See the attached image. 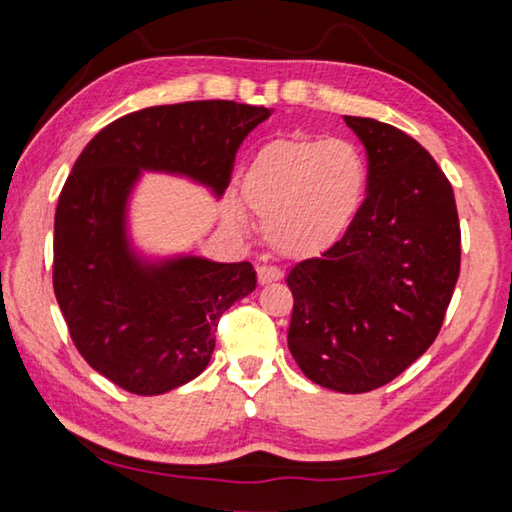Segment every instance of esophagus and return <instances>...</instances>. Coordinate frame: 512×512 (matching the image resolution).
Segmentation results:
<instances>
[{
  "instance_id": "obj_1",
  "label": "esophagus",
  "mask_w": 512,
  "mask_h": 512,
  "mask_svg": "<svg viewBox=\"0 0 512 512\" xmlns=\"http://www.w3.org/2000/svg\"><path fill=\"white\" fill-rule=\"evenodd\" d=\"M282 277V271L280 268L275 266H259L257 268V280L259 284H271V282H277Z\"/></svg>"
}]
</instances>
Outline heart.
Here are the masks:
<instances>
[{"instance_id":"obj_1","label":"heart","mask_w":512,"mask_h":512,"mask_svg":"<svg viewBox=\"0 0 512 512\" xmlns=\"http://www.w3.org/2000/svg\"><path fill=\"white\" fill-rule=\"evenodd\" d=\"M368 189V162L348 140L264 144L248 162L241 194L264 223L266 241L284 257H316L339 244L357 219ZM225 219L244 216L228 205Z\"/></svg>"}]
</instances>
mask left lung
Here are the masks:
<instances>
[{
    "instance_id": "obj_1",
    "label": "left lung",
    "mask_w": 512,
    "mask_h": 512,
    "mask_svg": "<svg viewBox=\"0 0 512 512\" xmlns=\"http://www.w3.org/2000/svg\"><path fill=\"white\" fill-rule=\"evenodd\" d=\"M368 153V196L339 244L287 275L289 350L314 384L368 393L429 350L461 271L454 189L391 124L345 115Z\"/></svg>"
}]
</instances>
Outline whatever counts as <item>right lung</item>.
<instances>
[{"instance_id":"right-lung-1","label":"right lung","mask_w":512,"mask_h":512,"mask_svg":"<svg viewBox=\"0 0 512 512\" xmlns=\"http://www.w3.org/2000/svg\"><path fill=\"white\" fill-rule=\"evenodd\" d=\"M271 108L237 101L153 106L92 137L60 192L54 293L90 366L128 393L162 395L201 375L225 309L257 287L253 264L144 257L128 235L142 171L183 176L221 198L246 135Z\"/></svg>"}]
</instances>
